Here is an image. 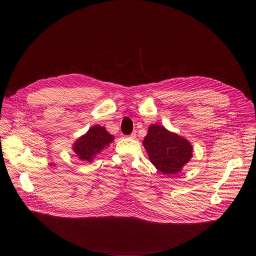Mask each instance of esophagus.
<instances>
[{
	"label": "esophagus",
	"instance_id": "obj_1",
	"mask_svg": "<svg viewBox=\"0 0 256 256\" xmlns=\"http://www.w3.org/2000/svg\"><path fill=\"white\" fill-rule=\"evenodd\" d=\"M128 138H130V139H135V138H136V132H132L130 135L128 136Z\"/></svg>",
	"mask_w": 256,
	"mask_h": 256
}]
</instances>
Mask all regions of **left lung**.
Here are the masks:
<instances>
[{
    "instance_id": "8db88e82",
    "label": "left lung",
    "mask_w": 256,
    "mask_h": 256,
    "mask_svg": "<svg viewBox=\"0 0 256 256\" xmlns=\"http://www.w3.org/2000/svg\"><path fill=\"white\" fill-rule=\"evenodd\" d=\"M143 145L152 165L167 176L182 171L193 156L189 141L158 124L150 126Z\"/></svg>"
}]
</instances>
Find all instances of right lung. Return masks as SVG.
<instances>
[{
    "mask_svg": "<svg viewBox=\"0 0 256 256\" xmlns=\"http://www.w3.org/2000/svg\"><path fill=\"white\" fill-rule=\"evenodd\" d=\"M114 141V137L106 132V128L93 126L85 135L80 136L74 143L72 150L80 160L91 163L98 154Z\"/></svg>",
    "mask_w": 256,
    "mask_h": 256,
    "instance_id": "obj_1",
    "label": "right lung"
}]
</instances>
